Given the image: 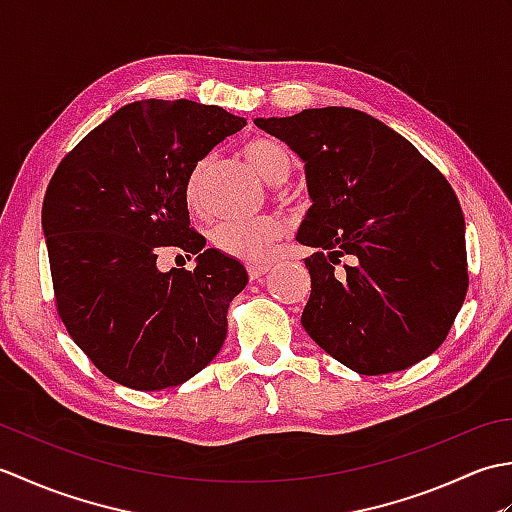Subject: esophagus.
Wrapping results in <instances>:
<instances>
[{
    "label": "esophagus",
    "mask_w": 512,
    "mask_h": 512,
    "mask_svg": "<svg viewBox=\"0 0 512 512\" xmlns=\"http://www.w3.org/2000/svg\"><path fill=\"white\" fill-rule=\"evenodd\" d=\"M246 270H248L250 279H259V277H264L268 273L270 266L268 264H248Z\"/></svg>",
    "instance_id": "34e87169"
}]
</instances>
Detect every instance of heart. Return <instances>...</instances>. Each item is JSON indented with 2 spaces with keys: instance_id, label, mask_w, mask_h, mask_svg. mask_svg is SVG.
Segmentation results:
<instances>
[{
  "instance_id": "b5f03b06",
  "label": "heart",
  "mask_w": 512,
  "mask_h": 512,
  "mask_svg": "<svg viewBox=\"0 0 512 512\" xmlns=\"http://www.w3.org/2000/svg\"><path fill=\"white\" fill-rule=\"evenodd\" d=\"M244 158L253 169L270 184H281L295 167L292 151L275 138L257 136L250 138L242 149ZM211 158H202L193 165L184 180V202L189 209H200L204 180L209 173ZM284 231V222L277 215H257L248 220H224L211 228V244L220 253L242 259V262H259L270 255L275 242Z\"/></svg>"
}]
</instances>
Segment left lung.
Here are the masks:
<instances>
[{
	"label": "left lung",
	"mask_w": 512,
	"mask_h": 512,
	"mask_svg": "<svg viewBox=\"0 0 512 512\" xmlns=\"http://www.w3.org/2000/svg\"><path fill=\"white\" fill-rule=\"evenodd\" d=\"M255 125L306 162L312 206L297 242L317 248L301 314L312 341L363 376L436 352L469 290L464 215L447 178L407 138L350 107ZM341 256L351 264L336 271Z\"/></svg>",
	"instance_id": "8db88e82"
}]
</instances>
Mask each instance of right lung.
<instances>
[{"label": "right lung", "mask_w": 512, "mask_h": 512, "mask_svg": "<svg viewBox=\"0 0 512 512\" xmlns=\"http://www.w3.org/2000/svg\"><path fill=\"white\" fill-rule=\"evenodd\" d=\"M246 118L195 101H136L94 127L59 162L41 209L54 303L85 356L114 383L182 385L226 339L228 303L246 268L195 231L184 180ZM198 254L160 274L159 250Z\"/></svg>", "instance_id": "right-lung-1"}]
</instances>
